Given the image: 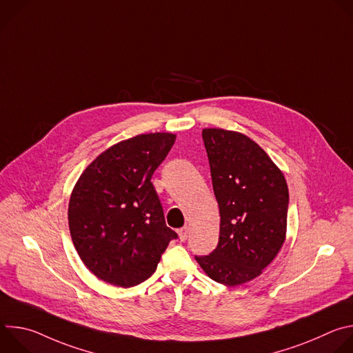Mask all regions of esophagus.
<instances>
[{
  "label": "esophagus",
  "instance_id": "esophagus-1",
  "mask_svg": "<svg viewBox=\"0 0 353 353\" xmlns=\"http://www.w3.org/2000/svg\"><path fill=\"white\" fill-rule=\"evenodd\" d=\"M188 226H184V228H181V229H179V237H180V240L181 241H184V240H187V236H188Z\"/></svg>",
  "mask_w": 353,
  "mask_h": 353
}]
</instances>
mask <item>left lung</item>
Returning <instances> with one entry per match:
<instances>
[{
	"instance_id": "8db88e82",
	"label": "left lung",
	"mask_w": 353,
	"mask_h": 353,
	"mask_svg": "<svg viewBox=\"0 0 353 353\" xmlns=\"http://www.w3.org/2000/svg\"><path fill=\"white\" fill-rule=\"evenodd\" d=\"M212 187L219 205V241L195 256L205 274L226 286L261 275L285 241L289 191L265 150L244 134L203 130Z\"/></svg>"
}]
</instances>
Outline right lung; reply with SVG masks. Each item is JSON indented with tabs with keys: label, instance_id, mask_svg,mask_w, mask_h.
Masks as SVG:
<instances>
[{
	"label": "right lung",
	"instance_id": "add662e5",
	"mask_svg": "<svg viewBox=\"0 0 353 353\" xmlns=\"http://www.w3.org/2000/svg\"><path fill=\"white\" fill-rule=\"evenodd\" d=\"M174 134H141L100 154L78 179L68 205L72 243L86 268L131 288L157 271L177 233L166 226L152 184Z\"/></svg>",
	"mask_w": 353,
	"mask_h": 353
}]
</instances>
